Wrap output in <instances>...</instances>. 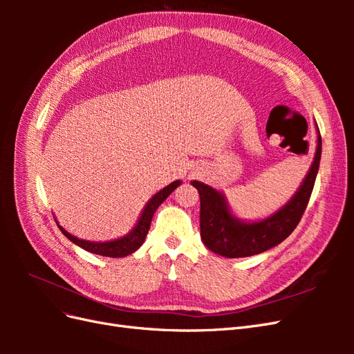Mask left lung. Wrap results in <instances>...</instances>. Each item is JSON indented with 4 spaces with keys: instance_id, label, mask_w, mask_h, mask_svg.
<instances>
[{
    "instance_id": "obj_1",
    "label": "left lung",
    "mask_w": 354,
    "mask_h": 354,
    "mask_svg": "<svg viewBox=\"0 0 354 354\" xmlns=\"http://www.w3.org/2000/svg\"><path fill=\"white\" fill-rule=\"evenodd\" d=\"M316 133L315 159L303 183L282 208L263 220H241L230 211L223 192L198 180L190 181L201 196V238L208 250L227 259L251 257L279 245L294 232L306 211L319 171L322 138L317 125Z\"/></svg>"
}]
</instances>
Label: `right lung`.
Returning <instances> with one entry per match:
<instances>
[{"mask_svg": "<svg viewBox=\"0 0 354 354\" xmlns=\"http://www.w3.org/2000/svg\"><path fill=\"white\" fill-rule=\"evenodd\" d=\"M181 185L180 180L173 181V183L165 186L164 189H160L158 194H155L149 202L145 205L140 217H138L136 226L128 232L125 236L122 238H118L113 241H106V242H93V241H85V239H80L77 236H73L68 230L63 229L60 224L57 223L59 229L62 230V233L65 234V236L73 242L75 245L81 246L82 250L93 252V254H97V255H103V257H113V259H120V257H127L133 252H136L140 246L143 245L145 239H146V234L149 232V227H151V223H152V217L155 211L158 209V207L173 192Z\"/></svg>", "mask_w": 354, "mask_h": 354, "instance_id": "1", "label": "right lung"}]
</instances>
